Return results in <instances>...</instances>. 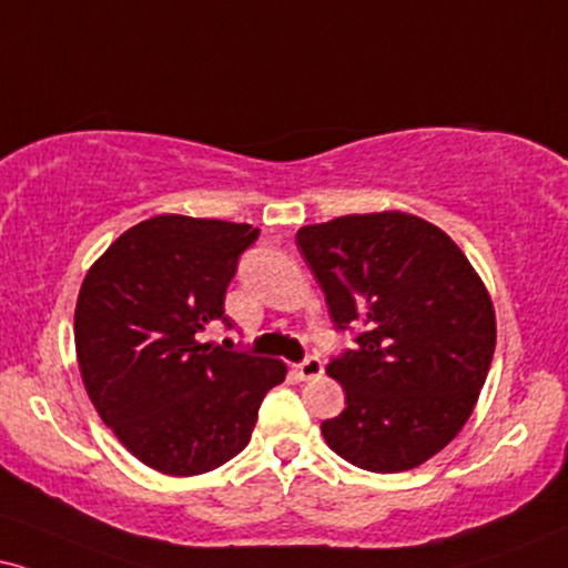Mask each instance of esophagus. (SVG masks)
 Segmentation results:
<instances>
[{
  "mask_svg": "<svg viewBox=\"0 0 568 568\" xmlns=\"http://www.w3.org/2000/svg\"><path fill=\"white\" fill-rule=\"evenodd\" d=\"M322 372H325V364H322V358H317V356H306L304 362L296 364L298 379H314V377H320Z\"/></svg>",
  "mask_w": 568,
  "mask_h": 568,
  "instance_id": "obj_1",
  "label": "esophagus"
}]
</instances>
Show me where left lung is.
Wrapping results in <instances>:
<instances>
[{
  "label": "left lung",
  "instance_id": "left-lung-1",
  "mask_svg": "<svg viewBox=\"0 0 568 568\" xmlns=\"http://www.w3.org/2000/svg\"><path fill=\"white\" fill-rule=\"evenodd\" d=\"M337 333L354 348L327 375L346 408L322 422L358 469L406 471L445 448L483 390L495 312L483 280L440 227L404 212L348 214L296 233Z\"/></svg>",
  "mask_w": 568,
  "mask_h": 568
}]
</instances>
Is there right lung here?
Masks as SVG:
<instances>
[{
    "instance_id": "add662e5",
    "label": "right lung",
    "mask_w": 568,
    "mask_h": 568,
    "mask_svg": "<svg viewBox=\"0 0 568 568\" xmlns=\"http://www.w3.org/2000/svg\"><path fill=\"white\" fill-rule=\"evenodd\" d=\"M260 227L160 214L131 227L85 275L75 306L83 385L131 454L172 477L204 475L251 440L277 358L199 343L231 329L225 291Z\"/></svg>"
}]
</instances>
